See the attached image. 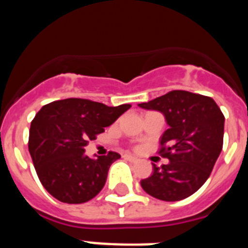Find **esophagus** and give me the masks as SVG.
<instances>
[{"label": "esophagus", "mask_w": 248, "mask_h": 248, "mask_svg": "<svg viewBox=\"0 0 248 248\" xmlns=\"http://www.w3.org/2000/svg\"><path fill=\"white\" fill-rule=\"evenodd\" d=\"M124 157H125V159H128L129 161H133V163L138 161V157L133 156V155H124Z\"/></svg>", "instance_id": "esophagus-1"}]
</instances>
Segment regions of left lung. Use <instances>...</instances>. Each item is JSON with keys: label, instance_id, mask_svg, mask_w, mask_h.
I'll return each instance as SVG.
<instances>
[{"label": "left lung", "instance_id": "8db88e82", "mask_svg": "<svg viewBox=\"0 0 248 248\" xmlns=\"http://www.w3.org/2000/svg\"><path fill=\"white\" fill-rule=\"evenodd\" d=\"M140 108L164 114L169 129L160 138V155L169 164L140 181L144 191L163 201H179L209 179L222 150L225 117L215 100L186 91H171Z\"/></svg>", "mask_w": 248, "mask_h": 248}]
</instances>
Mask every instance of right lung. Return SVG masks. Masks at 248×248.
I'll return each instance as SVG.
<instances>
[{
  "label": "right lung",
  "instance_id": "obj_1",
  "mask_svg": "<svg viewBox=\"0 0 248 248\" xmlns=\"http://www.w3.org/2000/svg\"><path fill=\"white\" fill-rule=\"evenodd\" d=\"M130 107L68 98L49 103L36 114L31 123L28 150L39 181L53 198L83 203L99 194L109 168L120 155L109 151L91 159L84 148Z\"/></svg>",
  "mask_w": 248,
  "mask_h": 248
}]
</instances>
